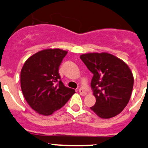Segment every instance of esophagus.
<instances>
[{
  "label": "esophagus",
  "instance_id": "obj_1",
  "mask_svg": "<svg viewBox=\"0 0 148 148\" xmlns=\"http://www.w3.org/2000/svg\"><path fill=\"white\" fill-rule=\"evenodd\" d=\"M79 92L80 95H82V96H84V95H86V92H85V90H84V89H82V88H80V89H79Z\"/></svg>",
  "mask_w": 148,
  "mask_h": 148
}]
</instances>
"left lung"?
Instances as JSON below:
<instances>
[{"instance_id":"1","label":"left lung","mask_w":148,"mask_h":148,"mask_svg":"<svg viewBox=\"0 0 148 148\" xmlns=\"http://www.w3.org/2000/svg\"><path fill=\"white\" fill-rule=\"evenodd\" d=\"M80 59L94 74L91 86L96 103L91 110L103 119L120 114L129 102L133 88L134 77L128 65L107 52L84 53Z\"/></svg>"}]
</instances>
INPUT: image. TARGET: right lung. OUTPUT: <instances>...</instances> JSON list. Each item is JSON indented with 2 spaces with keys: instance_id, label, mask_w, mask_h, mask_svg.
<instances>
[{
  "instance_id": "right-lung-1",
  "label": "right lung",
  "mask_w": 148,
  "mask_h": 148,
  "mask_svg": "<svg viewBox=\"0 0 148 148\" xmlns=\"http://www.w3.org/2000/svg\"><path fill=\"white\" fill-rule=\"evenodd\" d=\"M66 53L60 49H44L30 56L22 67V92L38 114L51 115L75 93L74 89L66 87L59 74V67Z\"/></svg>"
}]
</instances>
